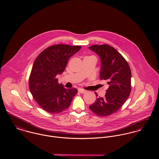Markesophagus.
I'll list each match as a JSON object with an SVG mask.
<instances>
[{"label": "esophagus", "instance_id": "esophagus-1", "mask_svg": "<svg viewBox=\"0 0 159 159\" xmlns=\"http://www.w3.org/2000/svg\"><path fill=\"white\" fill-rule=\"evenodd\" d=\"M78 92H80V93H86L87 91H86V90H84V89H83L80 88V89H78Z\"/></svg>", "mask_w": 159, "mask_h": 159}]
</instances>
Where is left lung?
Masks as SVG:
<instances>
[{
	"label": "left lung",
	"mask_w": 159,
	"mask_h": 159,
	"mask_svg": "<svg viewBox=\"0 0 159 159\" xmlns=\"http://www.w3.org/2000/svg\"><path fill=\"white\" fill-rule=\"evenodd\" d=\"M89 48L97 54L101 61L100 80H105L108 88L104 97H98L89 106L93 113L105 117L116 113L125 103L131 92V70L124 57L108 45H95Z\"/></svg>",
	"instance_id": "left-lung-1"
}]
</instances>
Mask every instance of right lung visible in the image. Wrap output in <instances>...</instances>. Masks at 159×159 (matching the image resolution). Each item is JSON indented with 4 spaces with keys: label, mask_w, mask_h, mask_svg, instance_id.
<instances>
[{
    "label": "right lung",
    "mask_w": 159,
    "mask_h": 159,
    "mask_svg": "<svg viewBox=\"0 0 159 159\" xmlns=\"http://www.w3.org/2000/svg\"><path fill=\"white\" fill-rule=\"evenodd\" d=\"M81 48L62 44L51 46L34 61L29 80V90L36 102L46 111L57 114L66 110L77 93L76 89H66L59 84L56 76L64 72L70 57Z\"/></svg>",
    "instance_id": "1"
}]
</instances>
